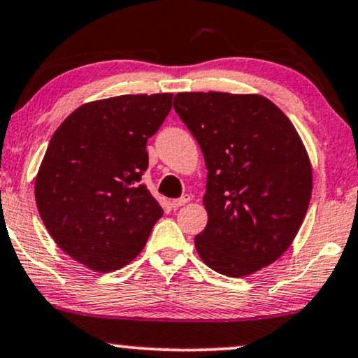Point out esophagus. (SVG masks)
I'll return each instance as SVG.
<instances>
[{
    "instance_id": "1",
    "label": "esophagus",
    "mask_w": 358,
    "mask_h": 358,
    "mask_svg": "<svg viewBox=\"0 0 358 358\" xmlns=\"http://www.w3.org/2000/svg\"><path fill=\"white\" fill-rule=\"evenodd\" d=\"M189 199H191V197H189V196L179 197V199H172V201H171V206H172V207H174V209H178V207H180V206H184V204H187V202H189Z\"/></svg>"
}]
</instances>
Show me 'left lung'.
<instances>
[{"label": "left lung", "instance_id": "1", "mask_svg": "<svg viewBox=\"0 0 358 358\" xmlns=\"http://www.w3.org/2000/svg\"><path fill=\"white\" fill-rule=\"evenodd\" d=\"M174 109L207 167V226L196 249L207 267L244 277L292 244L312 196V166L301 136L259 94L179 92Z\"/></svg>", "mask_w": 358, "mask_h": 358}]
</instances>
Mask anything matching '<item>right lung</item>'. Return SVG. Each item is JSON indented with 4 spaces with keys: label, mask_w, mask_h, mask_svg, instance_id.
Instances as JSON below:
<instances>
[{
    "label": "right lung",
    "mask_w": 358,
    "mask_h": 358,
    "mask_svg": "<svg viewBox=\"0 0 358 358\" xmlns=\"http://www.w3.org/2000/svg\"><path fill=\"white\" fill-rule=\"evenodd\" d=\"M171 108L169 92L92 101L48 144L34 182L39 215L57 247L91 271L127 266L164 214L141 176L148 139Z\"/></svg>",
    "instance_id": "add662e5"
}]
</instances>
